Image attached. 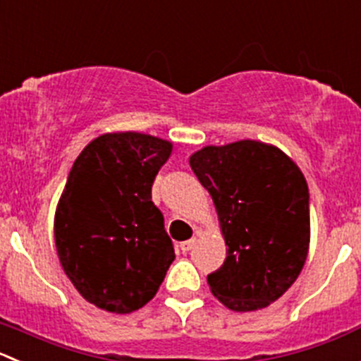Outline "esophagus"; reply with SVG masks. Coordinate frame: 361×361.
Masks as SVG:
<instances>
[{"instance_id": "34e87169", "label": "esophagus", "mask_w": 361, "mask_h": 361, "mask_svg": "<svg viewBox=\"0 0 361 361\" xmlns=\"http://www.w3.org/2000/svg\"><path fill=\"white\" fill-rule=\"evenodd\" d=\"M194 245H195V238H190V240H187V241H181L180 248H181V252H185V254H187L188 250H192V248H194Z\"/></svg>"}]
</instances>
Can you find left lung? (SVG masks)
Here are the masks:
<instances>
[{"label": "left lung", "mask_w": 361, "mask_h": 361, "mask_svg": "<svg viewBox=\"0 0 361 361\" xmlns=\"http://www.w3.org/2000/svg\"><path fill=\"white\" fill-rule=\"evenodd\" d=\"M188 162L212 195L227 245L209 289L236 312L264 309L295 284L309 254L305 176L277 146L250 139L204 146Z\"/></svg>", "instance_id": "8db88e82"}]
</instances>
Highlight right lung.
<instances>
[{"instance_id":"add662e5","label":"right lung","mask_w":361,"mask_h":361,"mask_svg":"<svg viewBox=\"0 0 361 361\" xmlns=\"http://www.w3.org/2000/svg\"><path fill=\"white\" fill-rule=\"evenodd\" d=\"M173 142L139 132L93 139L70 169L54 215L59 262L86 302L114 314L145 307L159 291L173 241L152 185Z\"/></svg>"}]
</instances>
